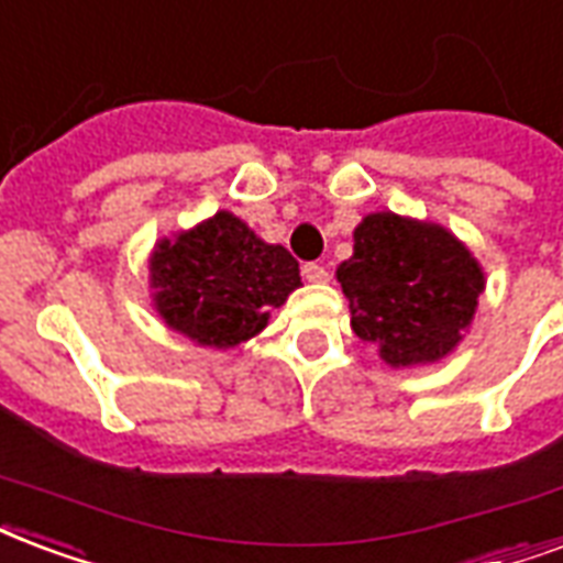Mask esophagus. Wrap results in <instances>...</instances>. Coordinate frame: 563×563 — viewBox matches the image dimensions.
<instances>
[{"label": "esophagus", "mask_w": 563, "mask_h": 563, "mask_svg": "<svg viewBox=\"0 0 563 563\" xmlns=\"http://www.w3.org/2000/svg\"><path fill=\"white\" fill-rule=\"evenodd\" d=\"M303 280H307V283H328L330 272L319 263H307V265H303Z\"/></svg>", "instance_id": "1"}]
</instances>
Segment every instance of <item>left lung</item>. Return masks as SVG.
I'll return each mask as SVG.
<instances>
[{"label": "left lung", "instance_id": "obj_1", "mask_svg": "<svg viewBox=\"0 0 563 563\" xmlns=\"http://www.w3.org/2000/svg\"><path fill=\"white\" fill-rule=\"evenodd\" d=\"M351 330L393 368L440 363L472 328L487 277L466 244L434 221L372 212L336 268Z\"/></svg>", "mask_w": 563, "mask_h": 563}]
</instances>
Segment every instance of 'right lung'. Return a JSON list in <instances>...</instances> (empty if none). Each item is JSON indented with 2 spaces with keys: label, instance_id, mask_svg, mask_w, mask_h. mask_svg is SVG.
<instances>
[{
  "label": "right lung",
  "instance_id": "1",
  "mask_svg": "<svg viewBox=\"0 0 563 563\" xmlns=\"http://www.w3.org/2000/svg\"><path fill=\"white\" fill-rule=\"evenodd\" d=\"M150 307L200 349L230 351L268 328L272 310L300 286L283 244L218 209L200 224L162 235L147 256Z\"/></svg>",
  "mask_w": 563,
  "mask_h": 563
}]
</instances>
